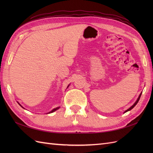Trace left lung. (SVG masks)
Masks as SVG:
<instances>
[{
    "label": "left lung",
    "instance_id": "obj_1",
    "mask_svg": "<svg viewBox=\"0 0 153 153\" xmlns=\"http://www.w3.org/2000/svg\"><path fill=\"white\" fill-rule=\"evenodd\" d=\"M141 94H142V93H140V94L139 95V97H138V99H137V100L136 101V102L135 103H134L131 106V107L130 108H128L127 110H126V111H125V112H128V111H129V110H131L133 107H134V106H135L137 103H138V101H139V100H140V96H141ZM124 112V113H125Z\"/></svg>",
    "mask_w": 153,
    "mask_h": 153
}]
</instances>
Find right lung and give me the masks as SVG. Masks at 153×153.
Masks as SVG:
<instances>
[{
  "label": "right lung",
  "mask_w": 153,
  "mask_h": 153,
  "mask_svg": "<svg viewBox=\"0 0 153 153\" xmlns=\"http://www.w3.org/2000/svg\"><path fill=\"white\" fill-rule=\"evenodd\" d=\"M18 104H19V105H20V103H18ZM20 105L21 106V105ZM59 107H57V108H54V109H53V110H52V111H50V112H49V114H50V113H52V112H55V110H57V109H59Z\"/></svg>",
  "instance_id": "obj_1"
}]
</instances>
